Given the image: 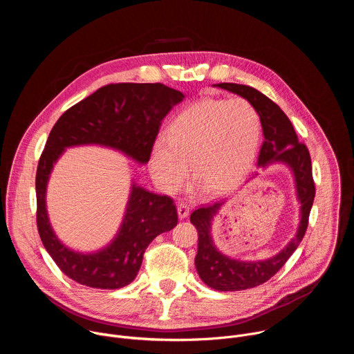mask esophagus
<instances>
[{
  "instance_id": "1",
  "label": "esophagus",
  "mask_w": 354,
  "mask_h": 354,
  "mask_svg": "<svg viewBox=\"0 0 354 354\" xmlns=\"http://www.w3.org/2000/svg\"><path fill=\"white\" fill-rule=\"evenodd\" d=\"M178 214H179V218H186L189 216V206L185 203L178 205Z\"/></svg>"
}]
</instances>
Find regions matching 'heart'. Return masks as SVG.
Here are the masks:
<instances>
[{"instance_id":"obj_1","label":"heart","mask_w":354,"mask_h":354,"mask_svg":"<svg viewBox=\"0 0 354 354\" xmlns=\"http://www.w3.org/2000/svg\"><path fill=\"white\" fill-rule=\"evenodd\" d=\"M261 119L243 97L200 99L179 112L151 149L149 171L167 193L192 175L212 193L238 186L254 165Z\"/></svg>"}]
</instances>
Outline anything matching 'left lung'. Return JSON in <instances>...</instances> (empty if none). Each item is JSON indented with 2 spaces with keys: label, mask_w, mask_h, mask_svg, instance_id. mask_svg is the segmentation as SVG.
I'll return each instance as SVG.
<instances>
[{
  "label": "left lung",
  "mask_w": 354,
  "mask_h": 354,
  "mask_svg": "<svg viewBox=\"0 0 354 354\" xmlns=\"http://www.w3.org/2000/svg\"><path fill=\"white\" fill-rule=\"evenodd\" d=\"M217 86L238 93L248 99L257 109L265 140L262 142L258 165L266 167L274 161L286 162L295 175L297 193L301 201V224L295 238L272 259L263 262H239L230 259L216 249L210 236V221L217 213L223 201H212L200 206L190 214V223L196 227L198 235L197 255L194 265L200 279L209 287L218 291H239L263 284L273 277L306 235L311 207L315 197V182L313 178L311 156L307 145L299 142L294 127L286 113L261 91L249 85L221 82Z\"/></svg>",
  "instance_id": "obj_1"
}]
</instances>
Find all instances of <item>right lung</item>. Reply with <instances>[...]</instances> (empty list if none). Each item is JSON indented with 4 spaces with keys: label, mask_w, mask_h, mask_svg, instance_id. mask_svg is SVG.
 I'll list each match as a JSON object with an SVG mask.
<instances>
[{
    "label": "right lung",
    "mask_w": 354,
    "mask_h": 354,
    "mask_svg": "<svg viewBox=\"0 0 354 354\" xmlns=\"http://www.w3.org/2000/svg\"><path fill=\"white\" fill-rule=\"evenodd\" d=\"M164 84L118 82L100 86L67 109L48 134L36 171V223L40 239L60 270L74 281L102 290L122 288L137 276L147 246L178 224L174 198L133 185L118 238L92 255L67 249L55 235L46 213V185L66 147L102 144L147 162L162 119L183 99Z\"/></svg>",
    "instance_id": "right-lung-1"
}]
</instances>
